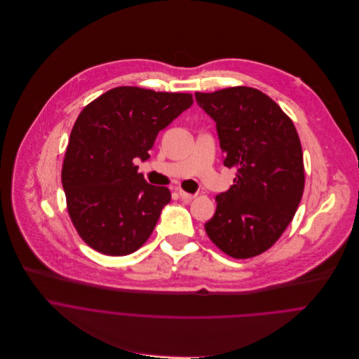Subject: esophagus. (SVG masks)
I'll return each instance as SVG.
<instances>
[{"label":"esophagus","mask_w":359,"mask_h":359,"mask_svg":"<svg viewBox=\"0 0 359 359\" xmlns=\"http://www.w3.org/2000/svg\"><path fill=\"white\" fill-rule=\"evenodd\" d=\"M178 195L181 196V199H184V201H192L196 195L195 194H189V192H185V191H182V189H178Z\"/></svg>","instance_id":"esophagus-1"}]
</instances>
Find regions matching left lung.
<instances>
[{
  "label": "left lung",
  "instance_id": "obj_1",
  "mask_svg": "<svg viewBox=\"0 0 359 359\" xmlns=\"http://www.w3.org/2000/svg\"><path fill=\"white\" fill-rule=\"evenodd\" d=\"M217 121L224 165L236 170L233 185L217 195V210L205 224L209 239L235 259L270 249L293 221L304 191L299 133L263 92L235 86L195 93Z\"/></svg>",
  "mask_w": 359,
  "mask_h": 359
}]
</instances>
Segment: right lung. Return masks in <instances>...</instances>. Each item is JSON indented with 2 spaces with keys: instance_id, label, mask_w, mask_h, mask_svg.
I'll return each instance as SVG.
<instances>
[{
  "instance_id": "right-lung-1",
  "label": "right lung",
  "mask_w": 359,
  "mask_h": 359,
  "mask_svg": "<svg viewBox=\"0 0 359 359\" xmlns=\"http://www.w3.org/2000/svg\"><path fill=\"white\" fill-rule=\"evenodd\" d=\"M192 102L191 93L118 86L81 111L66 147L62 185L70 221L92 249L124 256L147 242L171 192L149 184L134 160H149L160 130Z\"/></svg>"
}]
</instances>
